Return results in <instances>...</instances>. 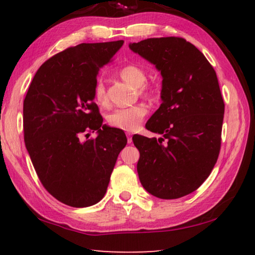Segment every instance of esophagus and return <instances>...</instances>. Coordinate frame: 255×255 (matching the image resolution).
<instances>
[{
	"label": "esophagus",
	"mask_w": 255,
	"mask_h": 255,
	"mask_svg": "<svg viewBox=\"0 0 255 255\" xmlns=\"http://www.w3.org/2000/svg\"><path fill=\"white\" fill-rule=\"evenodd\" d=\"M126 135H127V142L128 143H131V141H132V139H131L132 133L131 132H126Z\"/></svg>",
	"instance_id": "34e87169"
}]
</instances>
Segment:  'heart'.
I'll return each instance as SVG.
<instances>
[{"label": "heart", "instance_id": "b5f03b06", "mask_svg": "<svg viewBox=\"0 0 255 255\" xmlns=\"http://www.w3.org/2000/svg\"><path fill=\"white\" fill-rule=\"evenodd\" d=\"M119 77L122 79L133 86L135 88H139V92L142 96H150L152 95V90L150 88L145 86L147 80V75L145 70L141 68L129 64L122 68L119 70ZM94 95L97 103L104 105L107 103L108 97L106 92V88L103 81L99 80L96 82L94 88ZM147 115V108L143 105H136L129 108H120L116 109L108 116V123L110 126L120 128L123 130L131 131L136 129L139 124L142 122V119Z\"/></svg>", "mask_w": 255, "mask_h": 255}]
</instances>
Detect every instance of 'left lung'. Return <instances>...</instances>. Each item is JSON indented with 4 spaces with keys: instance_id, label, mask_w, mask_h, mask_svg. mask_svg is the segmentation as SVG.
Here are the masks:
<instances>
[{
    "instance_id": "1",
    "label": "left lung",
    "mask_w": 255,
    "mask_h": 255,
    "mask_svg": "<svg viewBox=\"0 0 255 255\" xmlns=\"http://www.w3.org/2000/svg\"><path fill=\"white\" fill-rule=\"evenodd\" d=\"M129 49L160 72V107L146 128L161 137L136 135L137 173L142 187L163 200L188 195L204 183L221 148L224 101L216 72L183 38H151Z\"/></svg>"
}]
</instances>
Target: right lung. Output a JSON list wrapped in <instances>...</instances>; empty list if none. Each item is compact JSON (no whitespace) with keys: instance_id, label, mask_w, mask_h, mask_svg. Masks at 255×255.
<instances>
[{"instance_id":"1","label":"right lung","mask_w":255,"mask_h":255,"mask_svg":"<svg viewBox=\"0 0 255 255\" xmlns=\"http://www.w3.org/2000/svg\"><path fill=\"white\" fill-rule=\"evenodd\" d=\"M123 44V40L81 43L53 55L36 71L23 101L32 164L44 188L69 206H91L105 196L127 143L122 129L103 124L94 103L100 68ZM90 130L97 137L82 142V135Z\"/></svg>"}]
</instances>
